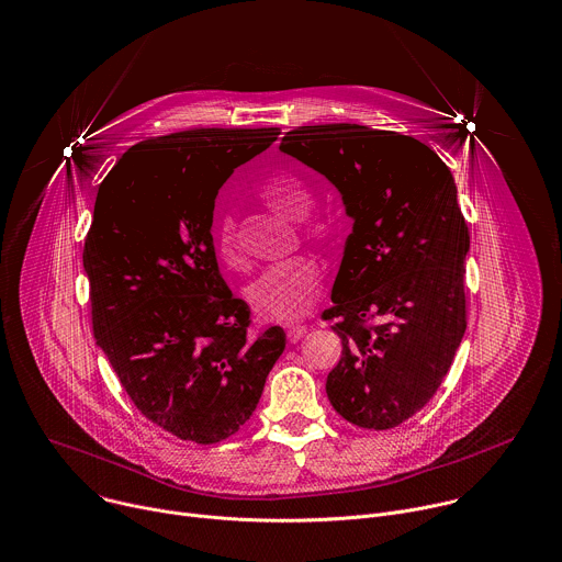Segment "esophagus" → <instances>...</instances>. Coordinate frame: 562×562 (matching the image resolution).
I'll use <instances>...</instances> for the list:
<instances>
[{"instance_id":"obj_1","label":"esophagus","mask_w":562,"mask_h":562,"mask_svg":"<svg viewBox=\"0 0 562 562\" xmlns=\"http://www.w3.org/2000/svg\"><path fill=\"white\" fill-rule=\"evenodd\" d=\"M305 331H307L305 325H294V327H290V329H288V341H290V344L301 341L303 336H305Z\"/></svg>"}]
</instances>
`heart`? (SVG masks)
I'll return each mask as SVG.
<instances>
[{"label":"heart","mask_w":562,"mask_h":562,"mask_svg":"<svg viewBox=\"0 0 562 562\" xmlns=\"http://www.w3.org/2000/svg\"><path fill=\"white\" fill-rule=\"evenodd\" d=\"M257 192L259 199L285 221L302 218L310 212L314 201L307 181L292 170H274L266 175ZM299 233L318 250H334L344 239V221L331 210L314 212L299 223ZM216 255L233 270L244 268L237 223L233 216H223L218 223ZM318 288V263L310 257H301L263 274L248 290V301L255 312L268 321H292L314 303Z\"/></svg>","instance_id":"1"}]
</instances>
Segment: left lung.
<instances>
[{"mask_svg": "<svg viewBox=\"0 0 562 562\" xmlns=\"http://www.w3.org/2000/svg\"><path fill=\"white\" fill-rule=\"evenodd\" d=\"M279 150L323 175L355 221L323 312L344 344L327 398L357 427H396L436 394L468 327L454 177L418 139L359 124L299 126Z\"/></svg>", "mask_w": 562, "mask_h": 562, "instance_id": "obj_1", "label": "left lung"}]
</instances>
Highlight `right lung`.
<instances>
[{"label": "right lung", "instance_id": "obj_1", "mask_svg": "<svg viewBox=\"0 0 562 562\" xmlns=\"http://www.w3.org/2000/svg\"><path fill=\"white\" fill-rule=\"evenodd\" d=\"M279 128H196L128 148L99 186L83 270L92 331L135 407L181 440L212 445L257 409L285 350L274 325L218 274L212 214L235 168Z\"/></svg>", "mask_w": 562, "mask_h": 562}]
</instances>
